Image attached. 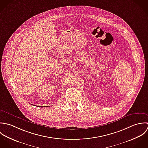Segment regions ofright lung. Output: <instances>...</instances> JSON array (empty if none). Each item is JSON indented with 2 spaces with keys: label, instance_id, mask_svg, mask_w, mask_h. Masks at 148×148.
<instances>
[{
  "label": "right lung",
  "instance_id": "1",
  "mask_svg": "<svg viewBox=\"0 0 148 148\" xmlns=\"http://www.w3.org/2000/svg\"><path fill=\"white\" fill-rule=\"evenodd\" d=\"M39 107H40V108H43V107H45V106H39Z\"/></svg>",
  "mask_w": 148,
  "mask_h": 148
}]
</instances>
